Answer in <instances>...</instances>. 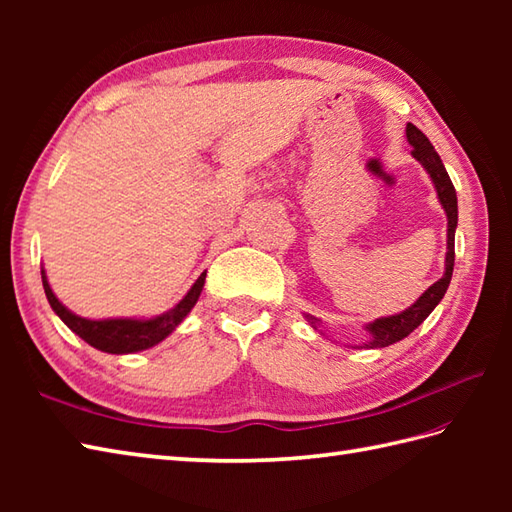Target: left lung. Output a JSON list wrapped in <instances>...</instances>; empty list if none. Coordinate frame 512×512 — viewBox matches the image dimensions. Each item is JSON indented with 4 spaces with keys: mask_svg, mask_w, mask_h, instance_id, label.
<instances>
[{
    "mask_svg": "<svg viewBox=\"0 0 512 512\" xmlns=\"http://www.w3.org/2000/svg\"><path fill=\"white\" fill-rule=\"evenodd\" d=\"M405 132H407L409 145L413 147L411 156L416 158L420 165L424 167V171L429 173L433 187H436L442 209H444V213H447V257H444V275L436 281V284L424 290L422 295L416 299V303L409 306L407 310H402L398 314H391V317H380L372 323H367L365 330L369 332V341L363 343V347H387V345H394V343L405 339V336H409L424 319L429 317L433 308H436L438 303L442 301L444 292H447V288L451 284V275H453L455 228H458V195H455L449 173H447V169H444L438 151L433 149V145L429 143V138L424 136L420 129L416 125H411V123H407ZM306 319L314 330L319 328L321 321L317 317L306 314Z\"/></svg>",
    "mask_w": 512,
    "mask_h": 512,
    "instance_id": "obj_1",
    "label": "left lung"
}]
</instances>
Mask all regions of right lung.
<instances>
[{
    "label": "right lung",
    "mask_w": 512,
    "mask_h": 512,
    "mask_svg": "<svg viewBox=\"0 0 512 512\" xmlns=\"http://www.w3.org/2000/svg\"><path fill=\"white\" fill-rule=\"evenodd\" d=\"M204 279L206 273H202L195 284L189 288L187 295L182 297L180 303H176L171 310L158 314V317L151 319H85L68 310L63 303L54 295L46 270H41V281H43V290H46V297L50 308L54 314L68 325V328L79 334L85 343H90L92 347L107 354H134L140 350H149V347L158 345L160 341H165L167 336L178 328V325L187 319V314L191 308L198 303L200 292L204 288Z\"/></svg>",
    "instance_id": "add662e5"
}]
</instances>
